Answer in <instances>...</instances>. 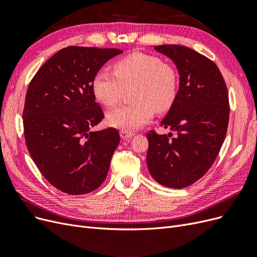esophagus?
Wrapping results in <instances>:
<instances>
[{
    "label": "esophagus",
    "instance_id": "obj_1",
    "mask_svg": "<svg viewBox=\"0 0 257 257\" xmlns=\"http://www.w3.org/2000/svg\"><path fill=\"white\" fill-rule=\"evenodd\" d=\"M120 135H121V138H122V139H128V138L134 136V133H133V132L121 131V132H120Z\"/></svg>",
    "mask_w": 257,
    "mask_h": 257
}]
</instances>
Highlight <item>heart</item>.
Instances as JSON below:
<instances>
[{
    "label": "heart",
    "instance_id": "b5f03b06",
    "mask_svg": "<svg viewBox=\"0 0 257 257\" xmlns=\"http://www.w3.org/2000/svg\"><path fill=\"white\" fill-rule=\"evenodd\" d=\"M113 73L98 71L92 79V92L105 107L118 105L132 89L134 103L108 113L111 126L133 132L149 122L154 111H168L176 102L179 77L175 67L161 58L133 52L113 64Z\"/></svg>",
    "mask_w": 257,
    "mask_h": 257
}]
</instances>
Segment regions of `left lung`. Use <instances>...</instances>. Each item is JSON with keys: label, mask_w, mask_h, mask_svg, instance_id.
<instances>
[{"label": "left lung", "mask_w": 257, "mask_h": 257, "mask_svg": "<svg viewBox=\"0 0 257 257\" xmlns=\"http://www.w3.org/2000/svg\"><path fill=\"white\" fill-rule=\"evenodd\" d=\"M154 49L172 59L180 84L176 102L161 126L177 136L147 133V165L160 184L182 189L196 182L212 166L226 136L229 103L226 83L213 61L179 45Z\"/></svg>", "instance_id": "1"}]
</instances>
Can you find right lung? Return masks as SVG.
I'll return each mask as SVG.
<instances>
[{
  "instance_id": "add662e5",
  "label": "right lung",
  "mask_w": 257,
  "mask_h": 257,
  "mask_svg": "<svg viewBox=\"0 0 257 257\" xmlns=\"http://www.w3.org/2000/svg\"><path fill=\"white\" fill-rule=\"evenodd\" d=\"M115 48L69 46L45 62L31 80L23 108V130L35 165L54 188L69 195L96 190L104 182L118 130L91 132L104 119L92 79Z\"/></svg>"
}]
</instances>
